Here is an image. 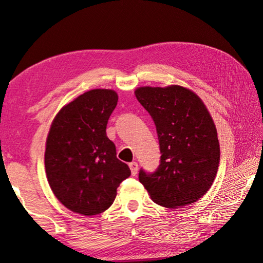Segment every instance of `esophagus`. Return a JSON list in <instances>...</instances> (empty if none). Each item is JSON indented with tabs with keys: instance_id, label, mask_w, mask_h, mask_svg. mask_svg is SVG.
Instances as JSON below:
<instances>
[{
	"instance_id": "esophagus-1",
	"label": "esophagus",
	"mask_w": 263,
	"mask_h": 263,
	"mask_svg": "<svg viewBox=\"0 0 263 263\" xmlns=\"http://www.w3.org/2000/svg\"><path fill=\"white\" fill-rule=\"evenodd\" d=\"M128 166H130V169H131V174H132V176H136L137 175V173H138V163L137 162H131L130 164H128Z\"/></svg>"
}]
</instances>
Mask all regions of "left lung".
Here are the masks:
<instances>
[{
	"label": "left lung",
	"instance_id": "obj_1",
	"mask_svg": "<svg viewBox=\"0 0 263 263\" xmlns=\"http://www.w3.org/2000/svg\"><path fill=\"white\" fill-rule=\"evenodd\" d=\"M136 98L155 123L161 151L155 173L139 181L153 201L166 208L198 201L211 189L219 164V142L202 100L178 85L139 87Z\"/></svg>",
	"mask_w": 263,
	"mask_h": 263
}]
</instances>
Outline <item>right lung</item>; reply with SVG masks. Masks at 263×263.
Wrapping results in <instances>:
<instances>
[{
    "mask_svg": "<svg viewBox=\"0 0 263 263\" xmlns=\"http://www.w3.org/2000/svg\"><path fill=\"white\" fill-rule=\"evenodd\" d=\"M118 95L90 89L61 109L47 137L45 168L52 193L71 212L92 216L111 206L117 187L130 177L106 133Z\"/></svg>",
    "mask_w": 263,
    "mask_h": 263,
    "instance_id": "right-lung-1",
    "label": "right lung"
}]
</instances>
